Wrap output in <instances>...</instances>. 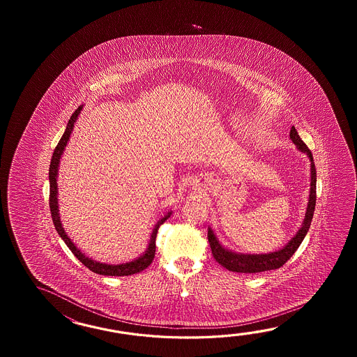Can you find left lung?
<instances>
[{
  "instance_id": "left-lung-1",
  "label": "left lung",
  "mask_w": 357,
  "mask_h": 357,
  "mask_svg": "<svg viewBox=\"0 0 357 357\" xmlns=\"http://www.w3.org/2000/svg\"><path fill=\"white\" fill-rule=\"evenodd\" d=\"M289 139L296 145L300 152L305 153L310 160V194H309V203L305 213V218L296 235L289 240L287 245H284L280 250L268 252V254H241L235 251L228 250L217 238L212 228L208 227V241L212 249L213 258L218 261L220 266H225L231 272L237 273H260L266 271L278 269L289 260L295 251L298 249L300 243H303L305 236L310 228L311 220L315 211V202H317V169L312 160L310 149L298 137L295 126L291 128Z\"/></svg>"
}]
</instances>
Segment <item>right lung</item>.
Listing matches in <instances>:
<instances>
[{"instance_id": "right-lung-1", "label": "right lung", "mask_w": 357, "mask_h": 357, "mask_svg": "<svg viewBox=\"0 0 357 357\" xmlns=\"http://www.w3.org/2000/svg\"><path fill=\"white\" fill-rule=\"evenodd\" d=\"M83 109V106L77 107L75 112L70 117L68 122L66 130L63 132V135L60 139L59 144L54 149L52 160H51V165H50V172H48V177H50V209H51V214H52V220H54V227L57 234L60 235L61 238L65 241L68 245V249L71 252L75 255L76 258L79 259L84 266H86L88 269H91V272L94 273L102 274V275H131V274L139 273L142 271H144L145 268L152 264L153 259H154V254H155V237H157V232L160 225L169 218V215L172 212H168L163 218H160L153 227L152 235H151V240L148 243L146 250L143 252V255H140L139 258L134 259L132 261L129 263H122V264H106V263H99L96 261L91 258L85 257L82 251L79 250L75 246V243L71 241V238L68 237V234L65 232V229L62 227V223L60 220V213H59V199H57V194H59V188H57V175H59V165H60L61 157L63 154V151L68 145V142L70 140V135L71 131L74 129L77 116L80 114Z\"/></svg>"}]
</instances>
